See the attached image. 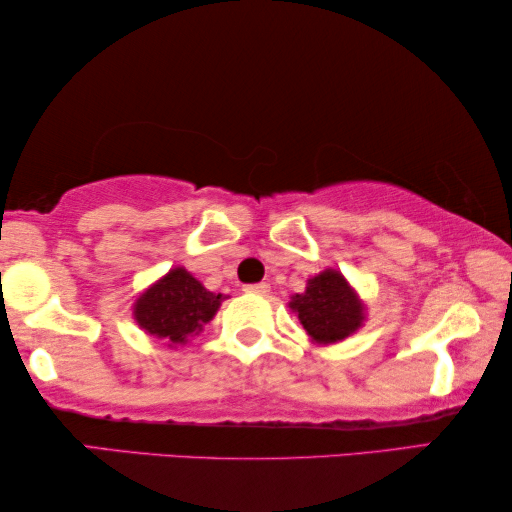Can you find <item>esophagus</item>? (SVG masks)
I'll list each match as a JSON object with an SVG mask.
<instances>
[{"label": "esophagus", "instance_id": "esophagus-1", "mask_svg": "<svg viewBox=\"0 0 512 512\" xmlns=\"http://www.w3.org/2000/svg\"><path fill=\"white\" fill-rule=\"evenodd\" d=\"M244 291L254 293V296H268V293H270V284H265V282H261V284H249V286H244Z\"/></svg>", "mask_w": 512, "mask_h": 512}]
</instances>
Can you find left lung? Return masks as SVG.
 Segmentation results:
<instances>
[{
    "label": "left lung",
    "instance_id": "left-lung-1",
    "mask_svg": "<svg viewBox=\"0 0 512 512\" xmlns=\"http://www.w3.org/2000/svg\"><path fill=\"white\" fill-rule=\"evenodd\" d=\"M289 307L317 345L345 340L366 321V305L359 293L349 286L342 272L331 268L307 279L305 291L293 293Z\"/></svg>",
    "mask_w": 512,
    "mask_h": 512
}]
</instances>
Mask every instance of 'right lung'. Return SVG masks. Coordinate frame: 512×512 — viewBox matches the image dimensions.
<instances>
[{"label": "right lung", "mask_w": 512, "mask_h": 512, "mask_svg": "<svg viewBox=\"0 0 512 512\" xmlns=\"http://www.w3.org/2000/svg\"><path fill=\"white\" fill-rule=\"evenodd\" d=\"M226 298L207 291L186 268H172L135 300L132 314L144 333L177 347L198 335Z\"/></svg>", "instance_id": "right-lung-1"}]
</instances>
